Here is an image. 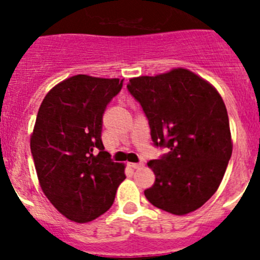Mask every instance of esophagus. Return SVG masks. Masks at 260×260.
Instances as JSON below:
<instances>
[{
    "mask_svg": "<svg viewBox=\"0 0 260 260\" xmlns=\"http://www.w3.org/2000/svg\"><path fill=\"white\" fill-rule=\"evenodd\" d=\"M141 162H128V167L133 168V169H138V168H141Z\"/></svg>",
    "mask_w": 260,
    "mask_h": 260,
    "instance_id": "esophagus-1",
    "label": "esophagus"
}]
</instances>
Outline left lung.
Returning <instances> with one entry per match:
<instances>
[{
	"label": "left lung",
	"mask_w": 260,
	"mask_h": 260,
	"mask_svg": "<svg viewBox=\"0 0 260 260\" xmlns=\"http://www.w3.org/2000/svg\"><path fill=\"white\" fill-rule=\"evenodd\" d=\"M127 89L148 119L153 146L169 150L148 162L156 178L146 198L173 215L198 210L216 192L232 156L221 96L186 69L133 78Z\"/></svg>",
	"instance_id": "1"
}]
</instances>
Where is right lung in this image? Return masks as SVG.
Returning <instances> with one entry per match:
<instances>
[{"label":"right lung","instance_id":"add662e5","mask_svg":"<svg viewBox=\"0 0 260 260\" xmlns=\"http://www.w3.org/2000/svg\"><path fill=\"white\" fill-rule=\"evenodd\" d=\"M117 78L74 75L53 87L39 108L31 153L41 189L69 220L88 222L107 212L125 165L102 141L103 114L122 88Z\"/></svg>","mask_w":260,"mask_h":260}]
</instances>
